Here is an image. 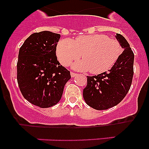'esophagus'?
Wrapping results in <instances>:
<instances>
[{"label":"esophagus","instance_id":"obj_1","mask_svg":"<svg viewBox=\"0 0 149 149\" xmlns=\"http://www.w3.org/2000/svg\"><path fill=\"white\" fill-rule=\"evenodd\" d=\"M71 76H72V77H75V76H77V73H74V72H71Z\"/></svg>","mask_w":149,"mask_h":149}]
</instances>
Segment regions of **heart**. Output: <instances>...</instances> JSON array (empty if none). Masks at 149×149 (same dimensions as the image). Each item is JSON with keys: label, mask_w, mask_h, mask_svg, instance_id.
<instances>
[{"label": "heart", "mask_w": 149, "mask_h": 149, "mask_svg": "<svg viewBox=\"0 0 149 149\" xmlns=\"http://www.w3.org/2000/svg\"><path fill=\"white\" fill-rule=\"evenodd\" d=\"M122 52L119 41L104 34L80 36L74 40L61 39L57 44L56 54L60 63L68 65L81 56L83 60L74 64L77 70H89L101 74L115 65Z\"/></svg>", "instance_id": "obj_1"}]
</instances>
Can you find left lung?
Listing matches in <instances>:
<instances>
[{
  "label": "left lung",
  "mask_w": 149,
  "mask_h": 149,
  "mask_svg": "<svg viewBox=\"0 0 149 149\" xmlns=\"http://www.w3.org/2000/svg\"><path fill=\"white\" fill-rule=\"evenodd\" d=\"M116 39L124 48L119 60L108 72L87 76L83 92L86 103L95 110H107L120 103L132 84L134 54L124 36L117 33Z\"/></svg>",
  "instance_id": "obj_1"
}]
</instances>
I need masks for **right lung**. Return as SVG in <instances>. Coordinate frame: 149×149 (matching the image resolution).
I'll return each instance as SVG.
<instances>
[{
    "label": "right lung",
    "instance_id": "1",
    "mask_svg": "<svg viewBox=\"0 0 149 149\" xmlns=\"http://www.w3.org/2000/svg\"><path fill=\"white\" fill-rule=\"evenodd\" d=\"M60 34L50 31L34 33L19 49L17 81L24 98L42 108L61 99L70 72L57 60L56 45Z\"/></svg>",
    "mask_w": 149,
    "mask_h": 149
}]
</instances>
